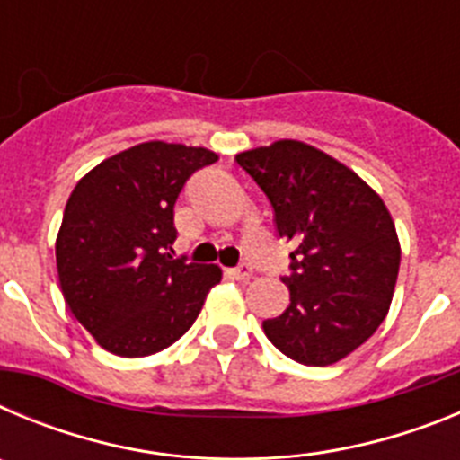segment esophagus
<instances>
[{
	"mask_svg": "<svg viewBox=\"0 0 460 460\" xmlns=\"http://www.w3.org/2000/svg\"><path fill=\"white\" fill-rule=\"evenodd\" d=\"M227 274L237 280H249L251 276H253V267H251L249 262H242V265L233 267V270H227Z\"/></svg>",
	"mask_w": 460,
	"mask_h": 460,
	"instance_id": "34e87169",
	"label": "esophagus"
}]
</instances>
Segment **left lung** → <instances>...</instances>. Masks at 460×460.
Listing matches in <instances>:
<instances>
[{
  "label": "left lung",
  "instance_id": "8db88e82",
  "mask_svg": "<svg viewBox=\"0 0 460 460\" xmlns=\"http://www.w3.org/2000/svg\"><path fill=\"white\" fill-rule=\"evenodd\" d=\"M292 243L290 306L262 323L290 359L329 367L376 334L396 286L401 246L380 195L336 158L296 140L237 154Z\"/></svg>",
  "mask_w": 460,
  "mask_h": 460
}]
</instances>
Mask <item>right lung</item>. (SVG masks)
I'll return each mask as SVG.
<instances>
[{"label":"right lung","mask_w":460,"mask_h":460,"mask_svg":"<svg viewBox=\"0 0 460 460\" xmlns=\"http://www.w3.org/2000/svg\"><path fill=\"white\" fill-rule=\"evenodd\" d=\"M217 154L142 142L87 172L64 209L57 271L80 324L112 355L147 357L200 315L217 265L174 258V202Z\"/></svg>","instance_id":"right-lung-1"}]
</instances>
